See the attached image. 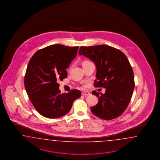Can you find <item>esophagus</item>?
<instances>
[{"instance_id": "1", "label": "esophagus", "mask_w": 160, "mask_h": 160, "mask_svg": "<svg viewBox=\"0 0 160 160\" xmlns=\"http://www.w3.org/2000/svg\"><path fill=\"white\" fill-rule=\"evenodd\" d=\"M90 94L88 92H82V95L84 96H89Z\"/></svg>"}]
</instances>
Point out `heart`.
Segmentation results:
<instances>
[{
    "mask_svg": "<svg viewBox=\"0 0 160 160\" xmlns=\"http://www.w3.org/2000/svg\"><path fill=\"white\" fill-rule=\"evenodd\" d=\"M86 62H87V61H86V62H84V63H86Z\"/></svg>",
    "mask_w": 160,
    "mask_h": 160,
    "instance_id": "1",
    "label": "heart"
}]
</instances>
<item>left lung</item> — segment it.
Returning <instances> with one entry per match:
<instances>
[{"label":"left lung","mask_w":160,"mask_h":160,"mask_svg":"<svg viewBox=\"0 0 160 160\" xmlns=\"http://www.w3.org/2000/svg\"><path fill=\"white\" fill-rule=\"evenodd\" d=\"M78 54L96 66L94 86L106 88L105 93L100 95L92 92V94L98 97V102L91 108V112L106 120L120 116L130 102L135 86L133 70L126 55L107 45L81 47Z\"/></svg>","instance_id":"1"}]
</instances>
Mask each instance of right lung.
<instances>
[{"label":"right lung","mask_w":160,"mask_h":160,"mask_svg":"<svg viewBox=\"0 0 160 160\" xmlns=\"http://www.w3.org/2000/svg\"><path fill=\"white\" fill-rule=\"evenodd\" d=\"M78 47L51 45L36 52L30 60L24 87L35 109L42 116L58 118L70 110L73 102L81 96L78 90L60 94L58 80L68 77L66 70L76 58Z\"/></svg>","instance_id":"right-lung-1"}]
</instances>
